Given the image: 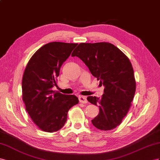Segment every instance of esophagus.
<instances>
[{"label":"esophagus","mask_w":160,"mask_h":160,"mask_svg":"<svg viewBox=\"0 0 160 160\" xmlns=\"http://www.w3.org/2000/svg\"><path fill=\"white\" fill-rule=\"evenodd\" d=\"M79 101L80 102H82V103H87V99H86V97H84V96H80L79 97Z\"/></svg>","instance_id":"1"}]
</instances>
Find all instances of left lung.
Segmentation results:
<instances>
[{"instance_id": "obj_1", "label": "left lung", "mask_w": 160, "mask_h": 160, "mask_svg": "<svg viewBox=\"0 0 160 160\" xmlns=\"http://www.w3.org/2000/svg\"><path fill=\"white\" fill-rule=\"evenodd\" d=\"M78 57L91 74L104 86L101 98L88 97V102L99 107L92 120L97 129L116 128L128 112L135 93L134 72L129 58L115 45L107 42L81 43L72 53Z\"/></svg>"}]
</instances>
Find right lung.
<instances>
[{"label": "right lung", "instance_id": "obj_1", "mask_svg": "<svg viewBox=\"0 0 160 160\" xmlns=\"http://www.w3.org/2000/svg\"><path fill=\"white\" fill-rule=\"evenodd\" d=\"M78 43L51 42L36 52L27 63L22 80V100L35 125L52 133L65 125L68 112L78 103L75 95L63 94L52 89L57 86L63 63Z\"/></svg>", "mask_w": 160, "mask_h": 160}]
</instances>
